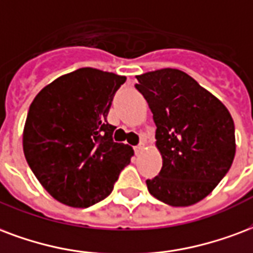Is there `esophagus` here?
Here are the masks:
<instances>
[{
  "instance_id": "obj_1",
  "label": "esophagus",
  "mask_w": 253,
  "mask_h": 253,
  "mask_svg": "<svg viewBox=\"0 0 253 253\" xmlns=\"http://www.w3.org/2000/svg\"><path fill=\"white\" fill-rule=\"evenodd\" d=\"M143 150H145V145L136 146V147H135V154H136V155L142 154V151H143Z\"/></svg>"
}]
</instances>
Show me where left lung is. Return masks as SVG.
Wrapping results in <instances>:
<instances>
[{"instance_id": "1", "label": "left lung", "mask_w": 253, "mask_h": 253, "mask_svg": "<svg viewBox=\"0 0 253 253\" xmlns=\"http://www.w3.org/2000/svg\"><path fill=\"white\" fill-rule=\"evenodd\" d=\"M136 89L153 112L162 169L146 185L171 207L197 204L213 192L236 154L235 123L228 108L175 68L138 75Z\"/></svg>"}]
</instances>
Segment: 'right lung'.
Instances as JSON below:
<instances>
[{
    "mask_svg": "<svg viewBox=\"0 0 253 253\" xmlns=\"http://www.w3.org/2000/svg\"><path fill=\"white\" fill-rule=\"evenodd\" d=\"M126 76L80 68L60 76L33 99L22 149L42 188L59 203L87 208L112 192L134 150L112 141V98Z\"/></svg>",
    "mask_w": 253,
    "mask_h": 253,
    "instance_id": "right-lung-1",
    "label": "right lung"
}]
</instances>
